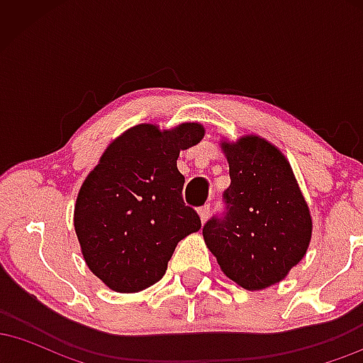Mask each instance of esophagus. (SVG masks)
Listing matches in <instances>:
<instances>
[{"instance_id":"esophagus-1","label":"esophagus","mask_w":363,"mask_h":363,"mask_svg":"<svg viewBox=\"0 0 363 363\" xmlns=\"http://www.w3.org/2000/svg\"><path fill=\"white\" fill-rule=\"evenodd\" d=\"M198 213H199V218H201V222L205 223L208 220V216H210V205H205V206L199 208Z\"/></svg>"}]
</instances>
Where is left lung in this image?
Masks as SVG:
<instances>
[{"label":"left lung","instance_id":"left-lung-1","mask_svg":"<svg viewBox=\"0 0 363 363\" xmlns=\"http://www.w3.org/2000/svg\"><path fill=\"white\" fill-rule=\"evenodd\" d=\"M230 186L225 210L211 216L203 237L222 272L242 289L274 285L302 259L312 220L290 164L259 136L222 143Z\"/></svg>","mask_w":363,"mask_h":363}]
</instances>
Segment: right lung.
<instances>
[{"label":"right lung","mask_w":363,"mask_h":363,"mask_svg":"<svg viewBox=\"0 0 363 363\" xmlns=\"http://www.w3.org/2000/svg\"><path fill=\"white\" fill-rule=\"evenodd\" d=\"M203 135L198 123L170 131L140 124L112 141L85 179L74 230L86 266L109 289L131 294L152 286L179 240L201 228L199 215L182 199L177 157Z\"/></svg>","instance_id":"add662e5"}]
</instances>
